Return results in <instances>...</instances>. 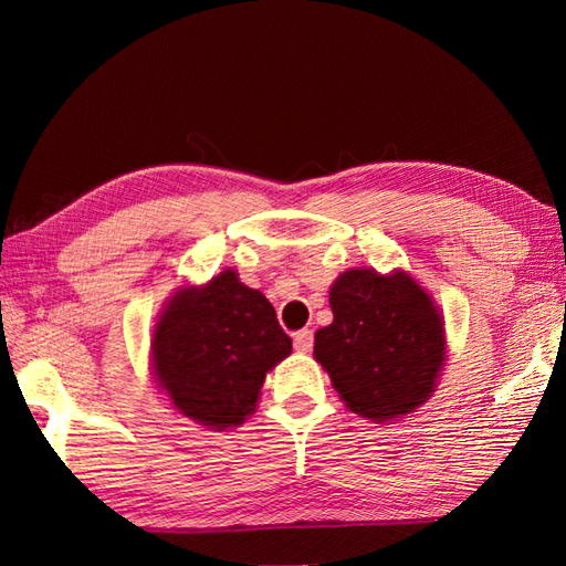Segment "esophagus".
<instances>
[{
  "instance_id": "1",
  "label": "esophagus",
  "mask_w": 566,
  "mask_h": 566,
  "mask_svg": "<svg viewBox=\"0 0 566 566\" xmlns=\"http://www.w3.org/2000/svg\"><path fill=\"white\" fill-rule=\"evenodd\" d=\"M294 347H296V353H311V347H314V333L298 331L294 335Z\"/></svg>"
}]
</instances>
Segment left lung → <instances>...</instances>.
Listing matches in <instances>:
<instances>
[{"label": "left lung", "mask_w": 566, "mask_h": 566, "mask_svg": "<svg viewBox=\"0 0 566 566\" xmlns=\"http://www.w3.org/2000/svg\"><path fill=\"white\" fill-rule=\"evenodd\" d=\"M333 323L314 357L353 413L384 423L413 413L438 387L448 357L438 304L406 270H345L331 284Z\"/></svg>", "instance_id": "8db88e82"}]
</instances>
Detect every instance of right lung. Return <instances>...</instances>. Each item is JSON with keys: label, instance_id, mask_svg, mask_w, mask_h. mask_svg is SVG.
<instances>
[{"label": "right lung", "instance_id": "add662e5", "mask_svg": "<svg viewBox=\"0 0 566 566\" xmlns=\"http://www.w3.org/2000/svg\"><path fill=\"white\" fill-rule=\"evenodd\" d=\"M290 353L272 304L228 268L167 298L153 328L150 369L177 413L226 430L255 413L264 377Z\"/></svg>", "mask_w": 566, "mask_h": 566}]
</instances>
